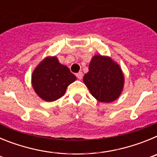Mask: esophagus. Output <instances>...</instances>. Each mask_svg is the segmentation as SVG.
<instances>
[{
	"label": "esophagus",
	"instance_id": "esophagus-1",
	"mask_svg": "<svg viewBox=\"0 0 157 157\" xmlns=\"http://www.w3.org/2000/svg\"><path fill=\"white\" fill-rule=\"evenodd\" d=\"M82 76H83V74H82V72H81V71H79L78 73H77V74H76V77H77L79 80H81L82 78Z\"/></svg>",
	"mask_w": 157,
	"mask_h": 157
}]
</instances>
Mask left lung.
Listing matches in <instances>:
<instances>
[{"mask_svg":"<svg viewBox=\"0 0 157 157\" xmlns=\"http://www.w3.org/2000/svg\"><path fill=\"white\" fill-rule=\"evenodd\" d=\"M83 82L93 97L101 102L109 103L120 97L124 76L120 66L112 59L97 55L91 59Z\"/></svg>","mask_w":157,"mask_h":157,"instance_id":"1","label":"left lung"}]
</instances>
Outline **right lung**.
Returning a JSON list of instances; mask_svg holds the SVG:
<instances>
[{
	"label": "right lung",
	"instance_id": "right-lung-1",
	"mask_svg": "<svg viewBox=\"0 0 157 157\" xmlns=\"http://www.w3.org/2000/svg\"><path fill=\"white\" fill-rule=\"evenodd\" d=\"M32 86L36 94L46 101H54L64 95L67 87L76 80L67 67L57 58L43 59L32 74Z\"/></svg>",
	"mask_w": 157,
	"mask_h": 157
}]
</instances>
